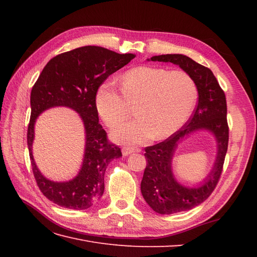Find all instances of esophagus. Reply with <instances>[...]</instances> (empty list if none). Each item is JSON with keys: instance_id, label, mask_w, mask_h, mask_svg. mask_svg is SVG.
Listing matches in <instances>:
<instances>
[{"instance_id": "esophagus-1", "label": "esophagus", "mask_w": 257, "mask_h": 257, "mask_svg": "<svg viewBox=\"0 0 257 257\" xmlns=\"http://www.w3.org/2000/svg\"><path fill=\"white\" fill-rule=\"evenodd\" d=\"M141 149L139 148H134V147H123L122 148V154L124 157H127L128 154L134 153V152H139Z\"/></svg>"}]
</instances>
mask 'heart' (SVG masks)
Segmentation results:
<instances>
[{
    "mask_svg": "<svg viewBox=\"0 0 257 257\" xmlns=\"http://www.w3.org/2000/svg\"><path fill=\"white\" fill-rule=\"evenodd\" d=\"M119 81L122 93L113 83L104 82L95 96L97 112L109 127L125 121L131 106H135L138 118L112 132L118 142L142 144L153 136H172L189 120L196 103V83L183 71L138 66L124 73Z\"/></svg>",
    "mask_w": 257,
    "mask_h": 257,
    "instance_id": "1",
    "label": "heart"
}]
</instances>
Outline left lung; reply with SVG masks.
Returning <instances> with one entry per match:
<instances>
[{"label": "left lung", "instance_id": "1", "mask_svg": "<svg viewBox=\"0 0 257 257\" xmlns=\"http://www.w3.org/2000/svg\"><path fill=\"white\" fill-rule=\"evenodd\" d=\"M170 62L180 66L194 79L198 92V104L189 121L166 141L147 147V166L141 184L142 194L153 211L173 214L200 205L211 195L221 177L228 147L227 106L225 93L211 69L183 54H162L148 61ZM211 131L217 141V159L203 185L188 188L179 184L172 174L171 163L177 144L193 131Z\"/></svg>", "mask_w": 257, "mask_h": 257}]
</instances>
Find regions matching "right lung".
Masks as SVG:
<instances>
[{
	"label": "right lung",
	"instance_id": "1",
	"mask_svg": "<svg viewBox=\"0 0 257 257\" xmlns=\"http://www.w3.org/2000/svg\"><path fill=\"white\" fill-rule=\"evenodd\" d=\"M135 58L133 53L120 54L98 46H84L52 58L31 91V118L28 147L31 164L41 192L61 207L84 210L103 196L104 175L108 164L122 157L121 149L107 139L98 123L96 92L108 77ZM64 105L79 113L84 122L86 147L79 175L65 183H54L44 177L32 154L34 125L37 116L51 106Z\"/></svg>",
	"mask_w": 257,
	"mask_h": 257
}]
</instances>
